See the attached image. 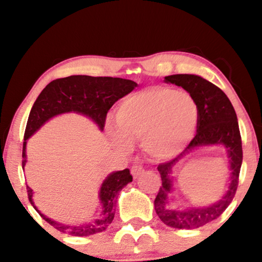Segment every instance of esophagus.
<instances>
[{"label": "esophagus", "mask_w": 262, "mask_h": 262, "mask_svg": "<svg viewBox=\"0 0 262 262\" xmlns=\"http://www.w3.org/2000/svg\"><path fill=\"white\" fill-rule=\"evenodd\" d=\"M143 173H144V169H143V167L139 166V164L131 168V174H132V177H134V179H137L139 175H142Z\"/></svg>", "instance_id": "esophagus-1"}]
</instances>
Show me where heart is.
<instances>
[{"label": "heart", "mask_w": 262, "mask_h": 262, "mask_svg": "<svg viewBox=\"0 0 262 262\" xmlns=\"http://www.w3.org/2000/svg\"><path fill=\"white\" fill-rule=\"evenodd\" d=\"M117 126L110 125L114 144L131 148L142 139L143 148L156 160L177 156L194 137L199 124V107L187 93L170 87H151L134 93L118 106Z\"/></svg>", "instance_id": "heart-1"}]
</instances>
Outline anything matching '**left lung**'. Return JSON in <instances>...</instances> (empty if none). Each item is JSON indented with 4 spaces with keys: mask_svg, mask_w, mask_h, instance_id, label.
<instances>
[{
    "mask_svg": "<svg viewBox=\"0 0 262 262\" xmlns=\"http://www.w3.org/2000/svg\"><path fill=\"white\" fill-rule=\"evenodd\" d=\"M164 82L182 87L195 100L199 107V124L195 137L184 151L175 159L157 167L162 179V186L154 205L157 216L168 227L196 229L220 217L235 196L243 157L237 116L225 93L202 76L192 74L170 75L164 77ZM211 145L224 146L228 154L231 169L228 189L222 200L210 206L187 209L173 208L169 203V195L172 191V169L193 149Z\"/></svg>",
    "mask_w": 262,
    "mask_h": 262,
    "instance_id": "8db88e82",
    "label": "left lung"
}]
</instances>
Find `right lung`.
Wrapping results in <instances>:
<instances>
[{"label":"right lung","mask_w":262,"mask_h":262,"mask_svg":"<svg viewBox=\"0 0 262 262\" xmlns=\"http://www.w3.org/2000/svg\"><path fill=\"white\" fill-rule=\"evenodd\" d=\"M137 87L131 80L119 77H93L87 75H73L57 78L46 85L35 100L28 117L23 146V169L26 166V145L46 121L64 113H77L89 118L98 125L100 130L105 127L106 116L118 100L127 95ZM132 181L130 170L113 171L103 180L99 191L101 213L96 220L83 224H64L53 221L41 213L33 202V189L27 186L28 199L35 211L58 231L71 236H91L106 230L112 223L116 213L118 193Z\"/></svg>","instance_id":"1"}]
</instances>
